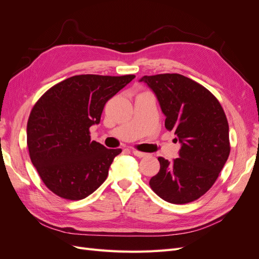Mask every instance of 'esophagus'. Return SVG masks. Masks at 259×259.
<instances>
[{
    "mask_svg": "<svg viewBox=\"0 0 259 259\" xmlns=\"http://www.w3.org/2000/svg\"><path fill=\"white\" fill-rule=\"evenodd\" d=\"M133 154L138 156V158H145V156L148 155V153L142 152V151H138V150H133Z\"/></svg>",
    "mask_w": 259,
    "mask_h": 259,
    "instance_id": "34e87169",
    "label": "esophagus"
}]
</instances>
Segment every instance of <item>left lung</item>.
I'll return each mask as SVG.
<instances>
[{"label":"left lung","instance_id":"left-lung-1","mask_svg":"<svg viewBox=\"0 0 259 259\" xmlns=\"http://www.w3.org/2000/svg\"><path fill=\"white\" fill-rule=\"evenodd\" d=\"M166 116L165 127L175 132L179 158H163L149 185L164 201L185 204L209 190L230 153L229 125L224 109L204 86L177 73L145 75Z\"/></svg>","mask_w":259,"mask_h":259}]
</instances>
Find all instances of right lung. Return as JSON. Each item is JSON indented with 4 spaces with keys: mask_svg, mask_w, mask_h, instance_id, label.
I'll list each match as a JSON object with an SVG mask.
<instances>
[{
    "mask_svg": "<svg viewBox=\"0 0 259 259\" xmlns=\"http://www.w3.org/2000/svg\"><path fill=\"white\" fill-rule=\"evenodd\" d=\"M135 75L81 74L46 92L27 124L31 162L45 186L67 200H82L99 188L122 149L91 142L90 127L99 124L107 101Z\"/></svg>",
    "mask_w": 259,
    "mask_h": 259,
    "instance_id": "right-lung-1",
    "label": "right lung"
}]
</instances>
